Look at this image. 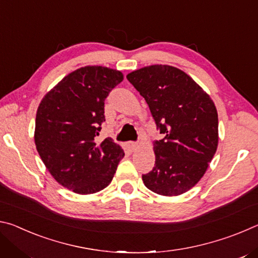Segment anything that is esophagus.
I'll return each instance as SVG.
<instances>
[{
  "label": "esophagus",
  "instance_id": "esophagus-1",
  "mask_svg": "<svg viewBox=\"0 0 258 258\" xmlns=\"http://www.w3.org/2000/svg\"><path fill=\"white\" fill-rule=\"evenodd\" d=\"M126 147L128 148L130 151H135L139 148V145L137 142H127V145H126Z\"/></svg>",
  "mask_w": 258,
  "mask_h": 258
}]
</instances>
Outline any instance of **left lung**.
<instances>
[{
	"mask_svg": "<svg viewBox=\"0 0 258 258\" xmlns=\"http://www.w3.org/2000/svg\"><path fill=\"white\" fill-rule=\"evenodd\" d=\"M128 82L145 98L157 130L155 167L142 180L161 196H178L204 176L218 143V118L213 100L184 72L154 64L132 72Z\"/></svg>",
	"mask_w": 258,
	"mask_h": 258,
	"instance_id": "obj_1",
	"label": "left lung"
}]
</instances>
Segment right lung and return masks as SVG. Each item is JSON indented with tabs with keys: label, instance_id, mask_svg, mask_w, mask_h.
Instances as JSON below:
<instances>
[{
	"label": "right lung",
	"instance_id": "add662e5",
	"mask_svg": "<svg viewBox=\"0 0 258 258\" xmlns=\"http://www.w3.org/2000/svg\"><path fill=\"white\" fill-rule=\"evenodd\" d=\"M123 74L101 66L77 69L59 82L38 106L35 145L47 171L75 194L90 195L111 182L121 148L110 138L98 145L104 100Z\"/></svg>",
	"mask_w": 258,
	"mask_h": 258
}]
</instances>
